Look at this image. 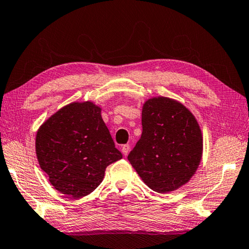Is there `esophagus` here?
I'll return each mask as SVG.
<instances>
[{
    "label": "esophagus",
    "instance_id": "34e87169",
    "mask_svg": "<svg viewBox=\"0 0 249 249\" xmlns=\"http://www.w3.org/2000/svg\"><path fill=\"white\" fill-rule=\"evenodd\" d=\"M121 151H123V154L124 155V156H126V155H128L129 152H130V145L124 144V146L121 147Z\"/></svg>",
    "mask_w": 249,
    "mask_h": 249
}]
</instances>
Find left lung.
Wrapping results in <instances>:
<instances>
[{"label": "left lung", "instance_id": "left-lung-1", "mask_svg": "<svg viewBox=\"0 0 249 249\" xmlns=\"http://www.w3.org/2000/svg\"><path fill=\"white\" fill-rule=\"evenodd\" d=\"M142 135L128 160L149 189L169 193L190 181L203 155L194 115L180 102L152 97L142 109Z\"/></svg>", "mask_w": 249, "mask_h": 249}]
</instances>
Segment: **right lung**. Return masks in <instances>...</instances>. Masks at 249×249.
<instances>
[{"label":"right lung","instance_id":"right-lung-1","mask_svg":"<svg viewBox=\"0 0 249 249\" xmlns=\"http://www.w3.org/2000/svg\"><path fill=\"white\" fill-rule=\"evenodd\" d=\"M36 152L51 184L73 198L92 193L106 167L123 158L92 102H73L52 115L37 130Z\"/></svg>","mask_w":249,"mask_h":249}]
</instances>
